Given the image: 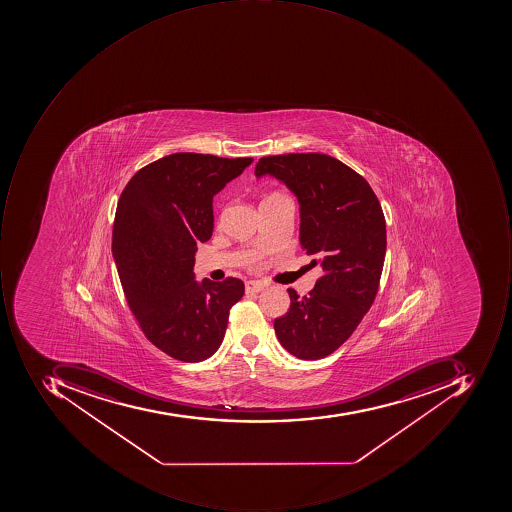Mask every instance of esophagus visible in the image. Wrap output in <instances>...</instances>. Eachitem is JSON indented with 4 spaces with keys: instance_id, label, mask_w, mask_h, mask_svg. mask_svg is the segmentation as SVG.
<instances>
[{
    "instance_id": "34e87169",
    "label": "esophagus",
    "mask_w": 512,
    "mask_h": 512,
    "mask_svg": "<svg viewBox=\"0 0 512 512\" xmlns=\"http://www.w3.org/2000/svg\"><path fill=\"white\" fill-rule=\"evenodd\" d=\"M244 288H246V292H248V294H257V292L263 291L264 284L261 283V281L248 280L244 283Z\"/></svg>"
}]
</instances>
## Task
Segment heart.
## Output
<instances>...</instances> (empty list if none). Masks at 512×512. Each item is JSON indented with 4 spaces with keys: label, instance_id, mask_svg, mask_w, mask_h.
I'll return each instance as SVG.
<instances>
[{
    "label": "heart",
    "instance_id": "obj_1",
    "mask_svg": "<svg viewBox=\"0 0 512 512\" xmlns=\"http://www.w3.org/2000/svg\"><path fill=\"white\" fill-rule=\"evenodd\" d=\"M278 194L271 195V197H277Z\"/></svg>",
    "mask_w": 512,
    "mask_h": 512
}]
</instances>
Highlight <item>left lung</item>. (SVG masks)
<instances>
[{"label":"left lung","instance_id":"1","mask_svg":"<svg viewBox=\"0 0 512 512\" xmlns=\"http://www.w3.org/2000/svg\"><path fill=\"white\" fill-rule=\"evenodd\" d=\"M277 178L300 204V244L323 277L275 318L278 341L301 360L340 348L374 303L386 254V221L368 181L324 154L263 157L255 177Z\"/></svg>","mask_w":512,"mask_h":512}]
</instances>
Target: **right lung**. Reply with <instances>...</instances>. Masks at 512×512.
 Returning <instances> with one entry per match:
<instances>
[{
  "label": "right lung",
  "mask_w": 512,
  "mask_h": 512,
  "mask_svg": "<svg viewBox=\"0 0 512 512\" xmlns=\"http://www.w3.org/2000/svg\"><path fill=\"white\" fill-rule=\"evenodd\" d=\"M252 161L178 152L144 166L121 192L112 232L121 286L147 340L177 360L217 352L243 297L238 278L195 280L194 263L214 231L212 200Z\"/></svg>",
  "instance_id": "right-lung-1"
}]
</instances>
